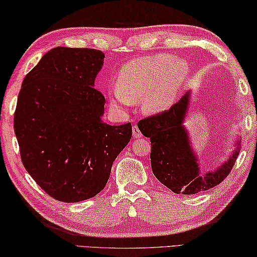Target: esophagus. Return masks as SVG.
<instances>
[{
	"label": "esophagus",
	"instance_id": "esophagus-1",
	"mask_svg": "<svg viewBox=\"0 0 257 257\" xmlns=\"http://www.w3.org/2000/svg\"><path fill=\"white\" fill-rule=\"evenodd\" d=\"M132 133H133V138H134V139H139V138L142 137V133H141L140 130H139V127H138L137 125L133 126Z\"/></svg>",
	"mask_w": 257,
	"mask_h": 257
}]
</instances>
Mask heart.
<instances>
[{
    "mask_svg": "<svg viewBox=\"0 0 257 257\" xmlns=\"http://www.w3.org/2000/svg\"><path fill=\"white\" fill-rule=\"evenodd\" d=\"M188 75V62L170 54L133 59L119 69L111 101L130 106L133 101L144 100L148 111H163L173 103Z\"/></svg>",
    "mask_w": 257,
    "mask_h": 257,
    "instance_id": "obj_1",
    "label": "heart"
}]
</instances>
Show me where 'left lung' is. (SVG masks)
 Returning <instances> with one entry per match:
<instances>
[{"instance_id": "left-lung-1", "label": "left lung", "mask_w": 257, "mask_h": 257, "mask_svg": "<svg viewBox=\"0 0 257 257\" xmlns=\"http://www.w3.org/2000/svg\"><path fill=\"white\" fill-rule=\"evenodd\" d=\"M190 93L167 110L141 119L138 127L150 138L151 170L159 182L175 193L195 195L220 184L232 170L239 154V145L229 161L206 174H199L195 154L189 144L183 120L189 107Z\"/></svg>"}]
</instances>
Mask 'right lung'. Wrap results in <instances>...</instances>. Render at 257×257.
Instances as JSON below:
<instances>
[{"instance_id": "obj_1", "label": "right lung", "mask_w": 257, "mask_h": 257, "mask_svg": "<svg viewBox=\"0 0 257 257\" xmlns=\"http://www.w3.org/2000/svg\"><path fill=\"white\" fill-rule=\"evenodd\" d=\"M104 54L58 46L24 78L15 111L20 157L34 181L64 203L90 199L106 187L132 125L101 120L103 94L94 79Z\"/></svg>"}]
</instances>
